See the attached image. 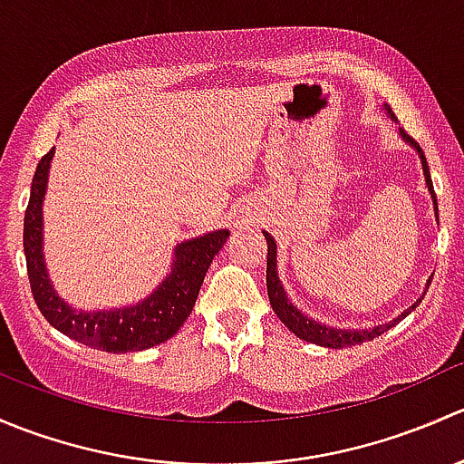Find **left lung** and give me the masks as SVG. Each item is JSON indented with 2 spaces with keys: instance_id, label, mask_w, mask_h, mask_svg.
Listing matches in <instances>:
<instances>
[{
  "instance_id": "8db88e82",
  "label": "left lung",
  "mask_w": 464,
  "mask_h": 464,
  "mask_svg": "<svg viewBox=\"0 0 464 464\" xmlns=\"http://www.w3.org/2000/svg\"><path fill=\"white\" fill-rule=\"evenodd\" d=\"M386 114L391 116V119H395V114L391 111V107L386 105ZM401 139H404L406 143L411 145V148L418 150L420 154V161H422V172H424V179H427V188L429 193H431L433 198V208H435V218H438V199H435V193H433V181H431V175H429V166H427V159H424V152L422 148H420L418 141H413V139L409 137V134L404 132V130H400ZM265 240H266V294H269V303L271 307H274L276 316H278L280 321L287 325L289 332H294V334L298 336V339L307 341V343H316V345H323V348H350V345H359V343H366V341L375 339V336L383 334L386 330H391L395 323H400L404 316H409L411 312L415 310V307L422 303L424 296L418 298V303H413V305L409 307V310L401 312L400 316H397L395 321L386 323V325H375L371 327V330H339V327H330V325H323L319 321H312L310 316L303 314L298 307L292 305V301L287 298V294H285V287L280 285V278H278V266H276V242L274 237L269 236V233L265 231ZM427 285H431V280H429ZM429 289V287H427ZM427 294V292H424Z\"/></svg>"
}]
</instances>
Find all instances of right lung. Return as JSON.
<instances>
[{"instance_id": "add662e5", "label": "right lung", "mask_w": 464, "mask_h": 464, "mask_svg": "<svg viewBox=\"0 0 464 464\" xmlns=\"http://www.w3.org/2000/svg\"><path fill=\"white\" fill-rule=\"evenodd\" d=\"M53 152L55 148H51L37 163L31 199L24 213L26 271L33 298L42 316L69 339L102 353H137L175 336L193 312L206 271L227 242L228 228H219L177 245L170 274L137 305L98 312L73 310L55 294L42 254V202Z\"/></svg>"}]
</instances>
